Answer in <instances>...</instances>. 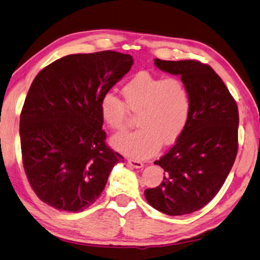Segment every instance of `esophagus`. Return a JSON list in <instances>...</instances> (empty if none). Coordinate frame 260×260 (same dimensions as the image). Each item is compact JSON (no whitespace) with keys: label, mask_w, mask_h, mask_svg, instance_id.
I'll return each mask as SVG.
<instances>
[{"label":"esophagus","mask_w":260,"mask_h":260,"mask_svg":"<svg viewBox=\"0 0 260 260\" xmlns=\"http://www.w3.org/2000/svg\"><path fill=\"white\" fill-rule=\"evenodd\" d=\"M127 163H129V165L133 167V168H136V169H140V168H143L144 167V165L140 161H137V160H127Z\"/></svg>","instance_id":"esophagus-1"}]
</instances>
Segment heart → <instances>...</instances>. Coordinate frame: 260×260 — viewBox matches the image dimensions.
<instances>
[{"label":"heart","instance_id":"heart-1","mask_svg":"<svg viewBox=\"0 0 260 260\" xmlns=\"http://www.w3.org/2000/svg\"><path fill=\"white\" fill-rule=\"evenodd\" d=\"M124 103L112 92L100 100V114L112 130L121 131L129 112L137 114L139 129L115 136L112 145L134 158H145L163 146L174 144L187 126L190 114L188 85L179 77L155 76L137 73L122 86Z\"/></svg>","mask_w":260,"mask_h":260}]
</instances>
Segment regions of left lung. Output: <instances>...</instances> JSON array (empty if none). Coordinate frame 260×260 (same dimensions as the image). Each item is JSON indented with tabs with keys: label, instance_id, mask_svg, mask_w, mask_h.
Instances as JSON below:
<instances>
[{
	"label": "left lung",
	"instance_id": "8db88e82",
	"mask_svg": "<svg viewBox=\"0 0 260 260\" xmlns=\"http://www.w3.org/2000/svg\"><path fill=\"white\" fill-rule=\"evenodd\" d=\"M163 72L180 75L190 92L187 126L154 163L166 171L162 183L145 189L147 202L169 216L198 211L219 192L239 148V109L219 75L199 60L154 59Z\"/></svg>",
	"mask_w": 260,
	"mask_h": 260
}]
</instances>
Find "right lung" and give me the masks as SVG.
Masks as SVG:
<instances>
[{
    "mask_svg": "<svg viewBox=\"0 0 260 260\" xmlns=\"http://www.w3.org/2000/svg\"><path fill=\"white\" fill-rule=\"evenodd\" d=\"M134 63L116 51L70 54L44 67L20 114L24 170L41 201L81 212L95 202L113 167L124 162L106 145L100 100Z\"/></svg>",
    "mask_w": 260,
    "mask_h": 260,
    "instance_id": "right-lung-1",
    "label": "right lung"
}]
</instances>
